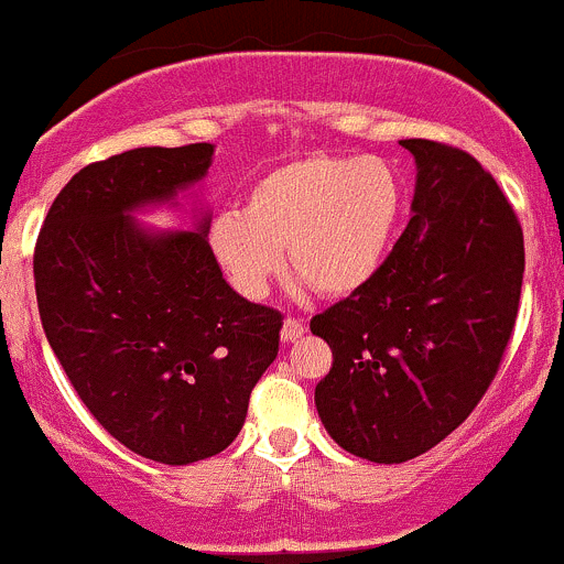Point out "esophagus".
Returning <instances> with one entry per match:
<instances>
[{
  "label": "esophagus",
  "instance_id": "1",
  "mask_svg": "<svg viewBox=\"0 0 564 564\" xmlns=\"http://www.w3.org/2000/svg\"><path fill=\"white\" fill-rule=\"evenodd\" d=\"M303 335H305V324L300 322V318H286V322H283L281 338L286 340V344H292V340H300Z\"/></svg>",
  "mask_w": 564,
  "mask_h": 564
}]
</instances>
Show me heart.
I'll list each match as a JSON object with an SVG mask.
<instances>
[{"label": "heart", "instance_id": "1", "mask_svg": "<svg viewBox=\"0 0 564 564\" xmlns=\"http://www.w3.org/2000/svg\"><path fill=\"white\" fill-rule=\"evenodd\" d=\"M401 182L382 158L303 155L267 169L242 215L209 229L215 259L248 297H261L283 264L324 297L366 286L388 259L401 220Z\"/></svg>", "mask_w": 564, "mask_h": 564}]
</instances>
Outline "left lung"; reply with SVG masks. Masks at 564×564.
I'll list each match as a JSON object with an SVG mask.
<instances>
[{"label":"left lung","mask_w":564,"mask_h":564,"mask_svg":"<svg viewBox=\"0 0 564 564\" xmlns=\"http://www.w3.org/2000/svg\"><path fill=\"white\" fill-rule=\"evenodd\" d=\"M401 147L417 163L414 215L382 270L311 318L333 349L318 417L377 464L423 456L469 417L497 377L524 281V231L497 180L458 147Z\"/></svg>","instance_id":"obj_1"}]
</instances>
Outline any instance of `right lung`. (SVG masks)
I'll return each instance as SVG.
<instances>
[{"label": "right lung", "instance_id": "add662e5", "mask_svg": "<svg viewBox=\"0 0 564 564\" xmlns=\"http://www.w3.org/2000/svg\"><path fill=\"white\" fill-rule=\"evenodd\" d=\"M209 161L213 144H187L89 163L35 246L40 322L78 398L128 451L172 466L235 442L283 327L281 311L224 281L207 218L169 235L130 218L202 180Z\"/></svg>", "mask_w": 564, "mask_h": 564}]
</instances>
